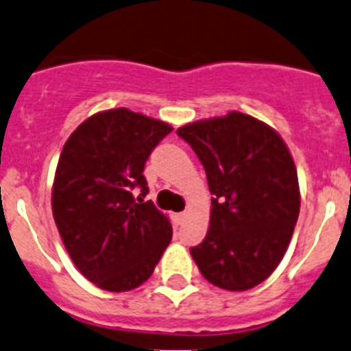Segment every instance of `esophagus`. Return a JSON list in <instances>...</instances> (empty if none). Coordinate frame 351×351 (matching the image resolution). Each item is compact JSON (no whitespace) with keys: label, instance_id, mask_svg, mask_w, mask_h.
I'll return each mask as SVG.
<instances>
[{"label":"esophagus","instance_id":"esophagus-1","mask_svg":"<svg viewBox=\"0 0 351 351\" xmlns=\"http://www.w3.org/2000/svg\"><path fill=\"white\" fill-rule=\"evenodd\" d=\"M186 216H189V214L186 213H178V214H175V223L176 224H183L186 221Z\"/></svg>","mask_w":351,"mask_h":351}]
</instances>
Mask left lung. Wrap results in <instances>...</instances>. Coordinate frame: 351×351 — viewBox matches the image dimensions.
<instances>
[{
	"instance_id": "1",
	"label": "left lung",
	"mask_w": 351,
	"mask_h": 351,
	"mask_svg": "<svg viewBox=\"0 0 351 351\" xmlns=\"http://www.w3.org/2000/svg\"><path fill=\"white\" fill-rule=\"evenodd\" d=\"M176 134L199 156L214 195L206 238L190 248L197 267L223 290L257 287L283 258L300 213L290 149L274 128L240 111Z\"/></svg>"
}]
</instances>
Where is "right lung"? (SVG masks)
Segmentation results:
<instances>
[{
	"mask_svg": "<svg viewBox=\"0 0 351 351\" xmlns=\"http://www.w3.org/2000/svg\"><path fill=\"white\" fill-rule=\"evenodd\" d=\"M171 130L166 121L117 108L89 117L64 142L51 192L54 223L75 267L103 290L141 287L171 241L168 216L144 202L142 175Z\"/></svg>",
	"mask_w": 351,
	"mask_h": 351,
	"instance_id": "1",
	"label": "right lung"
}]
</instances>
